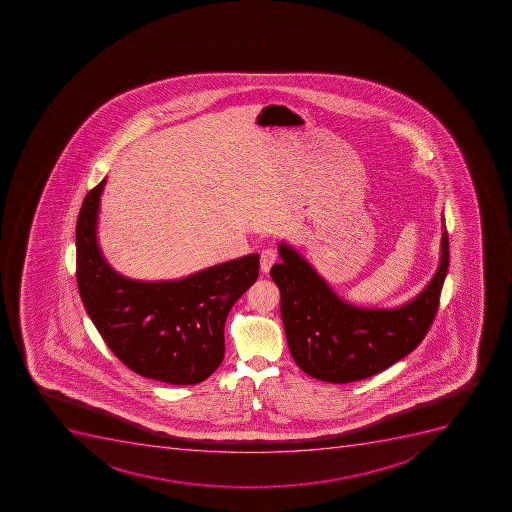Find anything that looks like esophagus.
<instances>
[{
    "label": "esophagus",
    "mask_w": 512,
    "mask_h": 512,
    "mask_svg": "<svg viewBox=\"0 0 512 512\" xmlns=\"http://www.w3.org/2000/svg\"><path fill=\"white\" fill-rule=\"evenodd\" d=\"M277 253L272 248H266L261 251V271L269 272L272 264L276 263Z\"/></svg>",
    "instance_id": "34e87169"
}]
</instances>
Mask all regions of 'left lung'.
<instances>
[{
  "label": "left lung",
  "instance_id": "1",
  "mask_svg": "<svg viewBox=\"0 0 512 512\" xmlns=\"http://www.w3.org/2000/svg\"><path fill=\"white\" fill-rule=\"evenodd\" d=\"M279 253L271 277L290 354L305 374L331 383L380 374L419 346L439 310L450 258L444 232L439 269L418 297L395 310H365L338 298L294 249L280 245Z\"/></svg>",
  "mask_w": 512,
  "mask_h": 512
}]
</instances>
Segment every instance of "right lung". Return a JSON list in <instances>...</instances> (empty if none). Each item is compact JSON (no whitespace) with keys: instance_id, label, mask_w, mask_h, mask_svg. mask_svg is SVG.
Returning <instances> with one entry per match:
<instances>
[{"instance_id":"obj_1","label":"right lung","mask_w":512,"mask_h":512,"mask_svg":"<svg viewBox=\"0 0 512 512\" xmlns=\"http://www.w3.org/2000/svg\"><path fill=\"white\" fill-rule=\"evenodd\" d=\"M104 184L88 192L76 222V282L89 318L135 374L171 385L204 382L222 364L225 321L258 279L259 254L173 282L125 279L107 266L96 241Z\"/></svg>"}]
</instances>
